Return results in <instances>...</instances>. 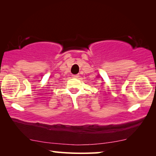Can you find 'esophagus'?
Masks as SVG:
<instances>
[{
    "instance_id": "1",
    "label": "esophagus",
    "mask_w": 156,
    "mask_h": 156,
    "mask_svg": "<svg viewBox=\"0 0 156 156\" xmlns=\"http://www.w3.org/2000/svg\"><path fill=\"white\" fill-rule=\"evenodd\" d=\"M72 78L77 79V78L79 77V76H80V75H79V74H72Z\"/></svg>"
}]
</instances>
